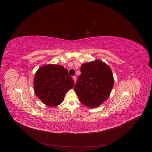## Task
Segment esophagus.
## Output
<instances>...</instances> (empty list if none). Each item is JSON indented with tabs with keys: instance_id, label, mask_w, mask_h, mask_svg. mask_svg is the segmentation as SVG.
<instances>
[{
	"instance_id": "obj_1",
	"label": "esophagus",
	"mask_w": 152,
	"mask_h": 152,
	"mask_svg": "<svg viewBox=\"0 0 152 152\" xmlns=\"http://www.w3.org/2000/svg\"><path fill=\"white\" fill-rule=\"evenodd\" d=\"M73 80H74L75 83H76V77L75 76H73Z\"/></svg>"
}]
</instances>
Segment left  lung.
I'll list each match as a JSON object with an SVG mask.
<instances>
[{
  "label": "left lung",
  "mask_w": 152,
  "mask_h": 152,
  "mask_svg": "<svg viewBox=\"0 0 152 152\" xmlns=\"http://www.w3.org/2000/svg\"><path fill=\"white\" fill-rule=\"evenodd\" d=\"M74 89L80 102L95 108L108 97L114 84L110 67L99 60L83 64Z\"/></svg>",
  "instance_id": "8db88e82"
}]
</instances>
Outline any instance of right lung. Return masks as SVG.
Instances as JSON below:
<instances>
[{
    "label": "right lung",
    "mask_w": 152,
    "mask_h": 152,
    "mask_svg": "<svg viewBox=\"0 0 152 152\" xmlns=\"http://www.w3.org/2000/svg\"><path fill=\"white\" fill-rule=\"evenodd\" d=\"M74 84L72 77L63 65H43L37 70L34 77L36 96L49 107L61 104Z\"/></svg>",
    "instance_id": "add662e5"
}]
</instances>
